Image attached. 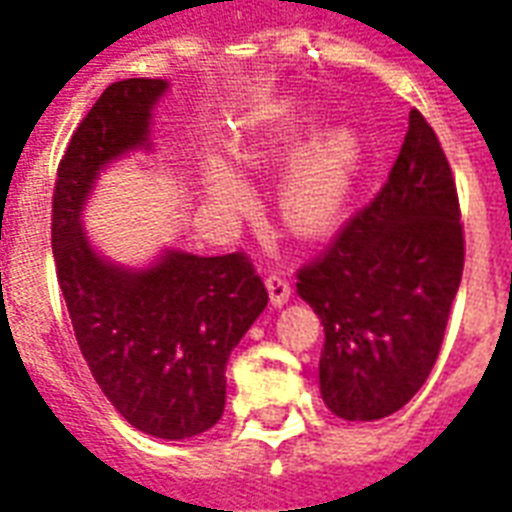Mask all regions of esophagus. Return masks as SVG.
<instances>
[{
  "mask_svg": "<svg viewBox=\"0 0 512 512\" xmlns=\"http://www.w3.org/2000/svg\"><path fill=\"white\" fill-rule=\"evenodd\" d=\"M265 284H268V295H271V303L276 305V308H281V305L289 300V295H292V284H289L281 273H271V276L265 279Z\"/></svg>",
  "mask_w": 512,
  "mask_h": 512,
  "instance_id": "esophagus-1",
  "label": "esophagus"
}]
</instances>
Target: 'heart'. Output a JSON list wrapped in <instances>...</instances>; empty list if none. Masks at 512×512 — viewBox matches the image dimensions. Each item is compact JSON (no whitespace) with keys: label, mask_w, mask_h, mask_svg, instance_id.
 Here are the masks:
<instances>
[{"label":"heart","mask_w":512,"mask_h":512,"mask_svg":"<svg viewBox=\"0 0 512 512\" xmlns=\"http://www.w3.org/2000/svg\"><path fill=\"white\" fill-rule=\"evenodd\" d=\"M292 140L289 119H279L260 143L249 146L247 159L263 162L279 156ZM356 164V143L348 132H329L324 138L313 140L303 154L297 156L287 191H284V215L287 223L303 236H319L335 225L340 217L345 199H348L350 172ZM209 193L225 207L247 204L249 188L239 175L220 162L207 167Z\"/></svg>","instance_id":"1"}]
</instances>
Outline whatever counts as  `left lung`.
<instances>
[{
  "mask_svg": "<svg viewBox=\"0 0 512 512\" xmlns=\"http://www.w3.org/2000/svg\"><path fill=\"white\" fill-rule=\"evenodd\" d=\"M452 167L412 108L388 180L297 271V295L324 324L319 380L342 420H382L425 385L465 268Z\"/></svg>",
  "mask_w": 512,
  "mask_h": 512,
  "instance_id": "left-lung-1",
  "label": "left lung"
}]
</instances>
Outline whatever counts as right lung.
Wrapping results in <instances>:
<instances>
[{"label":"right lung","instance_id":"add662e5","mask_svg":"<svg viewBox=\"0 0 512 512\" xmlns=\"http://www.w3.org/2000/svg\"><path fill=\"white\" fill-rule=\"evenodd\" d=\"M162 79L103 90L76 127L52 188V255L76 342L116 412L156 438H191L225 409V364L268 305L244 252L167 255L124 271L92 252L79 212L108 162L148 140Z\"/></svg>","mask_w":512,"mask_h":512}]
</instances>
